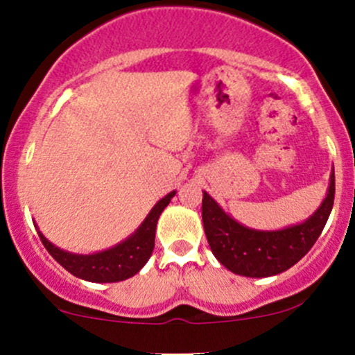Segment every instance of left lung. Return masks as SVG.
Returning a JSON list of instances; mask_svg holds the SVG:
<instances>
[{"mask_svg":"<svg viewBox=\"0 0 355 355\" xmlns=\"http://www.w3.org/2000/svg\"><path fill=\"white\" fill-rule=\"evenodd\" d=\"M335 173L322 206L301 225L277 231L252 230L234 221L219 204L204 192L202 223L216 259L227 270L245 277H270L300 262L322 234L334 207Z\"/></svg>","mask_w":355,"mask_h":355,"instance_id":"8db88e82","label":"left lung"}]
</instances>
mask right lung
Returning a JSON list of instances; mask_svg holds the SVG:
<instances>
[{
    "mask_svg": "<svg viewBox=\"0 0 355 355\" xmlns=\"http://www.w3.org/2000/svg\"><path fill=\"white\" fill-rule=\"evenodd\" d=\"M173 196L175 190L163 199H159L158 204L149 211L143 225L137 227L128 240L112 246L109 250H103V252L92 253V255H76V253L64 252V250L52 245L40 231H37V233H39L40 241L51 253L52 259L76 277L89 282L125 281V279L137 274L151 257L153 248H155L156 223H158L159 214L170 204Z\"/></svg>",
    "mask_w": 355,
    "mask_h": 355,
    "instance_id": "1",
    "label": "right lung"
}]
</instances>
